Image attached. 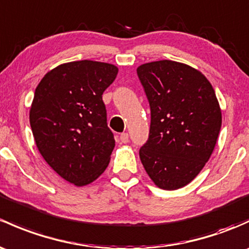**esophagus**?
Returning a JSON list of instances; mask_svg holds the SVG:
<instances>
[{
	"label": "esophagus",
	"instance_id": "esophagus-1",
	"mask_svg": "<svg viewBox=\"0 0 249 249\" xmlns=\"http://www.w3.org/2000/svg\"><path fill=\"white\" fill-rule=\"evenodd\" d=\"M120 142L122 143H127L129 142V135H127L126 132H123L122 135H120Z\"/></svg>",
	"mask_w": 249,
	"mask_h": 249
}]
</instances>
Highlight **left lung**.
I'll use <instances>...</instances> for the list:
<instances>
[{"label": "left lung", "mask_w": 249, "mask_h": 249, "mask_svg": "<svg viewBox=\"0 0 249 249\" xmlns=\"http://www.w3.org/2000/svg\"><path fill=\"white\" fill-rule=\"evenodd\" d=\"M150 105V131L140 149L156 186L173 191L190 184L213 154L222 125L216 94L199 70L184 63L150 62L137 68Z\"/></svg>", "instance_id": "left-lung-1"}]
</instances>
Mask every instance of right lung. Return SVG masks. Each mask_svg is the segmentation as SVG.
I'll use <instances>...</instances> for the list:
<instances>
[{
	"label": "right lung",
	"mask_w": 249,
	"mask_h": 249,
	"mask_svg": "<svg viewBox=\"0 0 249 249\" xmlns=\"http://www.w3.org/2000/svg\"><path fill=\"white\" fill-rule=\"evenodd\" d=\"M118 68L95 61L64 63L36 88L30 124L36 148L59 177L75 186L98 179L113 151L103 93Z\"/></svg>",
	"instance_id": "1"
}]
</instances>
